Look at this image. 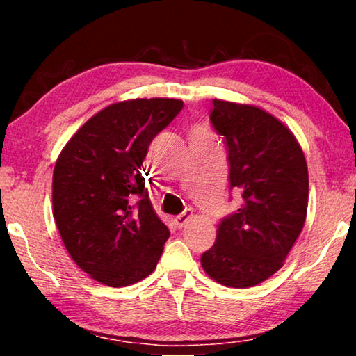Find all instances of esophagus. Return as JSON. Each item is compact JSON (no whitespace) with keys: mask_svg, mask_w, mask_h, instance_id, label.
I'll list each match as a JSON object with an SVG mask.
<instances>
[{"mask_svg":"<svg viewBox=\"0 0 356 356\" xmlns=\"http://www.w3.org/2000/svg\"><path fill=\"white\" fill-rule=\"evenodd\" d=\"M191 215H193V212H191V209H185L182 213L180 215H177L176 218H174V221H176V225L179 226V227H182L186 221H188L190 218H191Z\"/></svg>","mask_w":356,"mask_h":356,"instance_id":"34e87169","label":"esophagus"}]
</instances>
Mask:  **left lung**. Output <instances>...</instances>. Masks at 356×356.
Segmentation results:
<instances>
[{"instance_id":"obj_1","label":"left lung","mask_w":356,"mask_h":356,"mask_svg":"<svg viewBox=\"0 0 356 356\" xmlns=\"http://www.w3.org/2000/svg\"><path fill=\"white\" fill-rule=\"evenodd\" d=\"M210 122L225 138L229 184L243 204L221 220L201 265L222 286L252 287L282 267L305 226L308 166L292 131L262 108L215 99Z\"/></svg>"}]
</instances>
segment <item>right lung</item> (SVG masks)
<instances>
[{
    "label": "right lung",
    "instance_id": "1",
    "mask_svg": "<svg viewBox=\"0 0 356 356\" xmlns=\"http://www.w3.org/2000/svg\"><path fill=\"white\" fill-rule=\"evenodd\" d=\"M184 108L177 99H134L78 129L53 171V216L70 257L95 281L124 287L154 272L170 231L141 176L149 144Z\"/></svg>",
    "mask_w": 356,
    "mask_h": 356
}]
</instances>
